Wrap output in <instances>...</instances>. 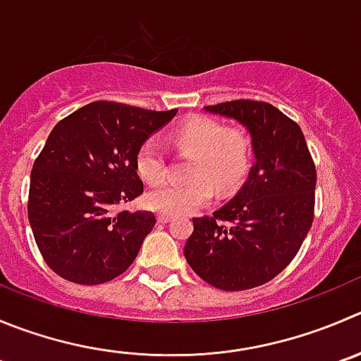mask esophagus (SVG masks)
<instances>
[{
    "instance_id": "1",
    "label": "esophagus",
    "mask_w": 361,
    "mask_h": 361,
    "mask_svg": "<svg viewBox=\"0 0 361 361\" xmlns=\"http://www.w3.org/2000/svg\"><path fill=\"white\" fill-rule=\"evenodd\" d=\"M173 219V216L171 214H166V212H157V221L159 223H168Z\"/></svg>"
}]
</instances>
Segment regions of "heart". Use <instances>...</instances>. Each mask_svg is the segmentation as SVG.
I'll return each instance as SVG.
<instances>
[{
	"label": "heart",
	"instance_id": "b5f03b06",
	"mask_svg": "<svg viewBox=\"0 0 361 361\" xmlns=\"http://www.w3.org/2000/svg\"><path fill=\"white\" fill-rule=\"evenodd\" d=\"M170 138L178 150L195 156L188 171L193 180H164L147 191L145 204L154 211L171 216L190 214L214 198V186L221 191L232 190L248 170L252 152L248 136L238 129H226L218 120L195 116L173 129ZM135 166L147 183H156L163 177L164 156L154 140L138 147Z\"/></svg>",
	"mask_w": 361,
	"mask_h": 361
}]
</instances>
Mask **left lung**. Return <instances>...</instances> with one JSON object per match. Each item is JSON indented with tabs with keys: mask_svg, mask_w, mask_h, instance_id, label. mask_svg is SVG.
Wrapping results in <instances>:
<instances>
[{
	"mask_svg": "<svg viewBox=\"0 0 361 361\" xmlns=\"http://www.w3.org/2000/svg\"><path fill=\"white\" fill-rule=\"evenodd\" d=\"M204 109L246 127L255 164L228 204L193 219L184 257L209 286L248 290L273 280L300 252L314 221L315 164L300 126L273 104L241 99Z\"/></svg>",
	"mask_w": 361,
	"mask_h": 361,
	"instance_id": "obj_1",
	"label": "left lung"
}]
</instances>
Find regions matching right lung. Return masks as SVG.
<instances>
[{
  "mask_svg": "<svg viewBox=\"0 0 361 361\" xmlns=\"http://www.w3.org/2000/svg\"><path fill=\"white\" fill-rule=\"evenodd\" d=\"M175 115L177 109L97 101L54 126L33 163L28 219L44 260L58 276L99 286L135 262L156 216L115 207L143 193L136 150Z\"/></svg>",
  "mask_w": 361,
  "mask_h": 361,
  "instance_id": "add662e5",
  "label": "right lung"
}]
</instances>
